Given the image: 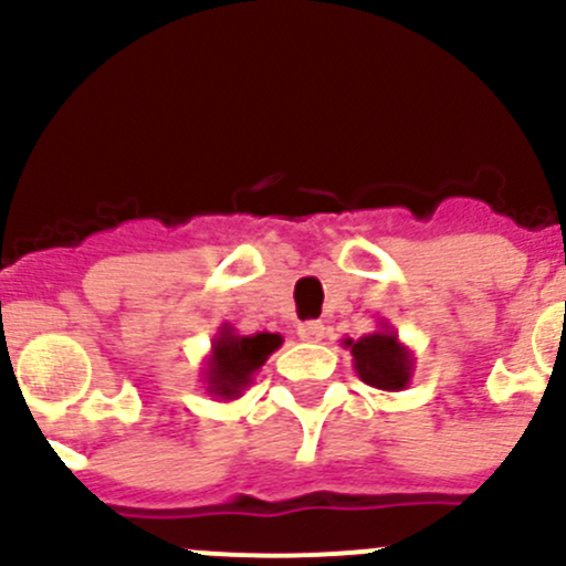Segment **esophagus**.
<instances>
[{"instance_id":"34e87169","label":"esophagus","mask_w":566,"mask_h":566,"mask_svg":"<svg viewBox=\"0 0 566 566\" xmlns=\"http://www.w3.org/2000/svg\"><path fill=\"white\" fill-rule=\"evenodd\" d=\"M298 336L304 342H319L325 336V325L317 323V319H306V323L298 325Z\"/></svg>"}]
</instances>
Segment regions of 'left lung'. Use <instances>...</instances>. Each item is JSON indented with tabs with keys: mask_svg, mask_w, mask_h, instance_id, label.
Listing matches in <instances>:
<instances>
[{
	"mask_svg": "<svg viewBox=\"0 0 566 566\" xmlns=\"http://www.w3.org/2000/svg\"><path fill=\"white\" fill-rule=\"evenodd\" d=\"M342 345L350 350L353 369L364 384L380 391L408 389L416 367L413 350L399 339L397 331L386 319L373 334L361 336V339H345Z\"/></svg>",
	"mask_w": 566,
	"mask_h": 566,
	"instance_id": "left-lung-1",
	"label": "left lung"
}]
</instances>
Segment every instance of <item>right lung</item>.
<instances>
[{
    "mask_svg": "<svg viewBox=\"0 0 566 566\" xmlns=\"http://www.w3.org/2000/svg\"><path fill=\"white\" fill-rule=\"evenodd\" d=\"M279 347H282L279 334L260 331V334L243 336L230 323L219 325L202 364L205 391L221 402H232L254 384V375Z\"/></svg>",
    "mask_w": 566,
    "mask_h": 566,
    "instance_id": "1",
    "label": "right lung"
}]
</instances>
